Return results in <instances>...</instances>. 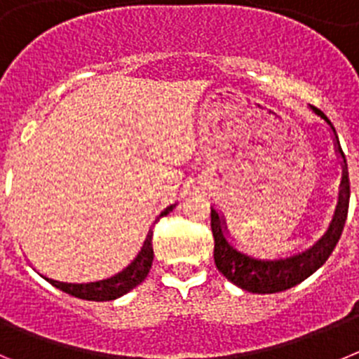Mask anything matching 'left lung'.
<instances>
[{
	"mask_svg": "<svg viewBox=\"0 0 359 359\" xmlns=\"http://www.w3.org/2000/svg\"><path fill=\"white\" fill-rule=\"evenodd\" d=\"M311 111L316 116L327 123L329 129L334 136V147L338 156L341 158V167H344V176L340 183V194H338V205H336L334 215L329 224L327 231L316 241L313 246L300 253H294L282 259H257L248 253L237 250L233 244L228 241V230L224 217L212 207V233H214V261L217 269L230 282H233L241 290L250 291V293H278L286 291L290 287L297 286L307 277L315 273L323 262L327 261L332 250L340 241L341 231H344L345 221H347L348 212V198H351V187H348V172L345 154L341 151V145L336 136V129L332 128L331 120L323 115L318 107L311 106Z\"/></svg>",
	"mask_w": 359,
	"mask_h": 359,
	"instance_id": "left-lung-1",
	"label": "left lung"
}]
</instances>
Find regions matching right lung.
Segmentation results:
<instances>
[{
	"mask_svg": "<svg viewBox=\"0 0 359 359\" xmlns=\"http://www.w3.org/2000/svg\"><path fill=\"white\" fill-rule=\"evenodd\" d=\"M174 207H176V205H170V207L165 208L160 214V217L169 214ZM152 259H154V252H152V230H149L147 239H145L144 246H142L140 253L136 255L135 261H133L128 268H123L122 271L113 275V277L102 278V280L81 282V284H77V282H62L46 277V275H39L44 280H48L52 286H55L57 290L65 291V293L72 294V297L82 298V300H91V302H106V300H115V298H120L122 294L135 290V287L147 277L149 269H151L152 266Z\"/></svg>",
	"mask_w": 359,
	"mask_h": 359,
	"instance_id": "add662e5",
	"label": "right lung"
}]
</instances>
